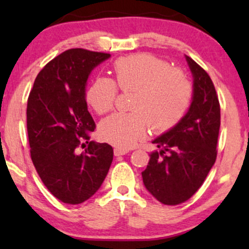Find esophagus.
Listing matches in <instances>:
<instances>
[{
  "instance_id": "esophagus-1",
  "label": "esophagus",
  "mask_w": 249,
  "mask_h": 249,
  "mask_svg": "<svg viewBox=\"0 0 249 249\" xmlns=\"http://www.w3.org/2000/svg\"><path fill=\"white\" fill-rule=\"evenodd\" d=\"M128 150H126V148H122V147H116L115 150H113L115 156H124V154H126Z\"/></svg>"
}]
</instances>
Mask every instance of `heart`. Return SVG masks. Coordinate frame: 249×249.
Instances as JSON below:
<instances>
[{"label":"heart","instance_id":"1","mask_svg":"<svg viewBox=\"0 0 249 249\" xmlns=\"http://www.w3.org/2000/svg\"><path fill=\"white\" fill-rule=\"evenodd\" d=\"M115 82L98 77L87 90V101L98 115L113 108L118 87L133 92L128 113H113L99 124V136L115 146L128 148L146 136L148 127L166 132L186 115L193 85L186 73L148 53L121 57L112 67Z\"/></svg>","mask_w":249,"mask_h":249}]
</instances>
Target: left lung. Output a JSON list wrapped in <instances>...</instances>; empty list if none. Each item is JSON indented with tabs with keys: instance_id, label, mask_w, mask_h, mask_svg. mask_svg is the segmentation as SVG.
<instances>
[{
	"instance_id": "obj_1",
	"label": "left lung",
	"mask_w": 249,
	"mask_h": 249,
	"mask_svg": "<svg viewBox=\"0 0 249 249\" xmlns=\"http://www.w3.org/2000/svg\"><path fill=\"white\" fill-rule=\"evenodd\" d=\"M193 75V98L187 113L173 128L152 142L159 151L150 154L142 172L145 187L164 205H179L204 184L216 159L220 104L215 88L201 67L186 56Z\"/></svg>"
}]
</instances>
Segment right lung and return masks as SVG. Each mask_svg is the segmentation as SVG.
<instances>
[{"instance_id": "obj_1", "label": "right lung", "mask_w": 249, "mask_h": 249, "mask_svg": "<svg viewBox=\"0 0 249 249\" xmlns=\"http://www.w3.org/2000/svg\"><path fill=\"white\" fill-rule=\"evenodd\" d=\"M108 57L85 49L64 51L39 71L29 93L31 160L45 187L64 204L91 198L113 160L111 145L90 142L96 124L85 99L89 75ZM81 147L86 150L79 154Z\"/></svg>"}]
</instances>
